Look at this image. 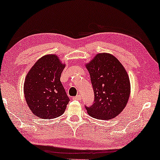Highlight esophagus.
<instances>
[{
    "instance_id": "obj_1",
    "label": "esophagus",
    "mask_w": 160,
    "mask_h": 160,
    "mask_svg": "<svg viewBox=\"0 0 160 160\" xmlns=\"http://www.w3.org/2000/svg\"><path fill=\"white\" fill-rule=\"evenodd\" d=\"M73 99L77 100H80L81 99H82V96H81L80 95H77V96H75V97L73 98Z\"/></svg>"
}]
</instances>
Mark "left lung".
Returning <instances> with one entry per match:
<instances>
[{
  "mask_svg": "<svg viewBox=\"0 0 160 160\" xmlns=\"http://www.w3.org/2000/svg\"><path fill=\"white\" fill-rule=\"evenodd\" d=\"M94 91V103L86 107L88 114L98 119L108 120L117 117L127 105L131 93L128 75L114 55L97 54L86 64Z\"/></svg>",
  "mask_w": 160,
  "mask_h": 160,
  "instance_id": "1",
  "label": "left lung"
}]
</instances>
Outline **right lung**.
I'll use <instances>...</instances> for the list:
<instances>
[{"label": "right lung", "mask_w": 160, "mask_h": 160, "mask_svg": "<svg viewBox=\"0 0 160 160\" xmlns=\"http://www.w3.org/2000/svg\"><path fill=\"white\" fill-rule=\"evenodd\" d=\"M65 67L56 55H44L27 73L24 93L28 107L35 116L50 119L62 114L69 98L60 82Z\"/></svg>", "instance_id": "1"}]
</instances>
